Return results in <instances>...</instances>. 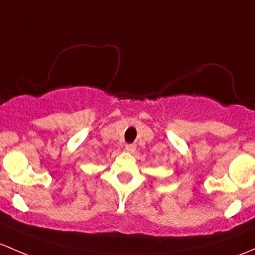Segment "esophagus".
<instances>
[{
    "label": "esophagus",
    "mask_w": 255,
    "mask_h": 255,
    "mask_svg": "<svg viewBox=\"0 0 255 255\" xmlns=\"http://www.w3.org/2000/svg\"><path fill=\"white\" fill-rule=\"evenodd\" d=\"M125 149H127L128 152H130V153H132V152H135L136 145H133V143H130V145L125 146Z\"/></svg>",
    "instance_id": "obj_1"
}]
</instances>
